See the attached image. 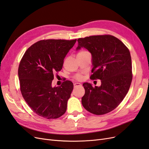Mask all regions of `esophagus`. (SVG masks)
<instances>
[{
  "label": "esophagus",
  "instance_id": "1",
  "mask_svg": "<svg viewBox=\"0 0 149 149\" xmlns=\"http://www.w3.org/2000/svg\"><path fill=\"white\" fill-rule=\"evenodd\" d=\"M81 86V84L79 83H74V88L77 87V86Z\"/></svg>",
  "mask_w": 149,
  "mask_h": 149
}]
</instances>
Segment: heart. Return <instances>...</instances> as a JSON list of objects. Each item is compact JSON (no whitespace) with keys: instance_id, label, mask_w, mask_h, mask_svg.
I'll list each match as a JSON object with an SVG mask.
<instances>
[{"instance_id":"1","label":"heart","mask_w":149,"mask_h":149,"mask_svg":"<svg viewBox=\"0 0 149 149\" xmlns=\"http://www.w3.org/2000/svg\"><path fill=\"white\" fill-rule=\"evenodd\" d=\"M86 53H88L87 51H86V50H81L80 52H78V56L83 55H85V54H86ZM74 79H76V80L81 81V80L83 79V76L81 74H76V75L74 76Z\"/></svg>"}]
</instances>
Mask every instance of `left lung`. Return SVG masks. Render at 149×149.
Instances as JSON below:
<instances>
[{"label":"left lung","instance_id":"obj_1","mask_svg":"<svg viewBox=\"0 0 149 149\" xmlns=\"http://www.w3.org/2000/svg\"><path fill=\"white\" fill-rule=\"evenodd\" d=\"M78 47L91 53L93 68L90 79L101 80V86L83 85L81 102L91 113L103 115L115 109L127 94L132 80V60L128 48L111 35H93L78 39Z\"/></svg>","mask_w":149,"mask_h":149}]
</instances>
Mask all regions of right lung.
<instances>
[{"label": "right lung", "instance_id": "obj_1", "mask_svg": "<svg viewBox=\"0 0 149 149\" xmlns=\"http://www.w3.org/2000/svg\"><path fill=\"white\" fill-rule=\"evenodd\" d=\"M76 42V39L40 40L26 49L20 60L18 74L22 95L31 109L43 118H59L66 111L73 83L66 80L54 88L52 83Z\"/></svg>", "mask_w": 149, "mask_h": 149}]
</instances>
